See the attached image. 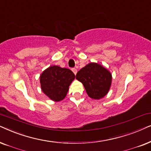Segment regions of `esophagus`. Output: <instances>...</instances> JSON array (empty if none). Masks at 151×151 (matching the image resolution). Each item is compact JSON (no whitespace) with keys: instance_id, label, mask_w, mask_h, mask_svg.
<instances>
[{"instance_id":"34e87169","label":"esophagus","mask_w":151,"mask_h":151,"mask_svg":"<svg viewBox=\"0 0 151 151\" xmlns=\"http://www.w3.org/2000/svg\"><path fill=\"white\" fill-rule=\"evenodd\" d=\"M72 71L74 72V74H75V75H76V74H77V70L76 69V68H72Z\"/></svg>"}]
</instances>
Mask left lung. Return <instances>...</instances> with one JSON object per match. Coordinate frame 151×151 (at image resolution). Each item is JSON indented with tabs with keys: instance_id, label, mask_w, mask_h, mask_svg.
I'll return each mask as SVG.
<instances>
[{
	"instance_id": "8db88e82",
	"label": "left lung",
	"mask_w": 151,
	"mask_h": 151,
	"mask_svg": "<svg viewBox=\"0 0 151 151\" xmlns=\"http://www.w3.org/2000/svg\"><path fill=\"white\" fill-rule=\"evenodd\" d=\"M76 79L83 83L91 99H100L109 92L112 74L101 64L90 63L77 72Z\"/></svg>"
}]
</instances>
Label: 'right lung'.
I'll return each mask as SVG.
<instances>
[{
	"label": "right lung",
	"instance_id": "1",
	"mask_svg": "<svg viewBox=\"0 0 151 151\" xmlns=\"http://www.w3.org/2000/svg\"><path fill=\"white\" fill-rule=\"evenodd\" d=\"M74 79L75 75L70 69L52 65L40 75V83L43 93L52 101L57 102L65 97Z\"/></svg>",
	"mask_w": 151,
	"mask_h": 151
}]
</instances>
